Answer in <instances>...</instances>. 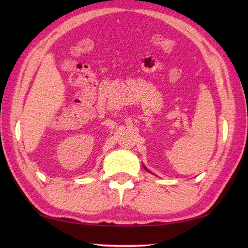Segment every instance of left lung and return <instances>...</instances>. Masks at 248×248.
Returning <instances> with one entry per match:
<instances>
[{
    "mask_svg": "<svg viewBox=\"0 0 248 248\" xmlns=\"http://www.w3.org/2000/svg\"><path fill=\"white\" fill-rule=\"evenodd\" d=\"M144 168H145V170H147V168H146V167H145V166H144Z\"/></svg>",
    "mask_w": 248,
    "mask_h": 248,
    "instance_id": "8db88e82",
    "label": "left lung"
}]
</instances>
